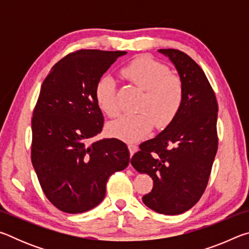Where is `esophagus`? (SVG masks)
<instances>
[{"label": "esophagus", "mask_w": 249, "mask_h": 249, "mask_svg": "<svg viewBox=\"0 0 249 249\" xmlns=\"http://www.w3.org/2000/svg\"><path fill=\"white\" fill-rule=\"evenodd\" d=\"M128 149H129V154H130V157H132V156L136 153L137 151V149H138V147L136 146V145H133V144H129L128 145Z\"/></svg>", "instance_id": "esophagus-1"}]
</instances>
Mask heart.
Wrapping results in <instances>:
<instances>
[{
  "instance_id": "b5f03b06",
  "label": "heart",
  "mask_w": 249,
  "mask_h": 249,
  "mask_svg": "<svg viewBox=\"0 0 249 249\" xmlns=\"http://www.w3.org/2000/svg\"><path fill=\"white\" fill-rule=\"evenodd\" d=\"M122 74L145 90V93L138 105L141 112L123 115L108 123V134L124 142H136L150 133L154 124L157 129L168 127L179 114L183 103L184 89L179 75L170 73L166 65L147 56L134 59L122 69ZM94 98L105 114H119L116 84L112 77L103 75L98 80Z\"/></svg>"
}]
</instances>
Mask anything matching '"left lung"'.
Returning <instances> with one entry per match:
<instances>
[{
    "instance_id": "obj_1",
    "label": "left lung",
    "mask_w": 249,
    "mask_h": 249,
    "mask_svg": "<svg viewBox=\"0 0 249 249\" xmlns=\"http://www.w3.org/2000/svg\"><path fill=\"white\" fill-rule=\"evenodd\" d=\"M169 57L183 83V103L175 121L140 145L130 163L154 180L142 202L155 212L176 215L190 210L205 191L215 158L217 101L201 67L178 49H159Z\"/></svg>"
}]
</instances>
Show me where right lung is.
I'll use <instances>...</instances> for the list:
<instances>
[{"mask_svg": "<svg viewBox=\"0 0 249 249\" xmlns=\"http://www.w3.org/2000/svg\"><path fill=\"white\" fill-rule=\"evenodd\" d=\"M126 52L81 49L67 54L44 80L32 119V163L45 196L62 212H87L102 202L108 177L125 169V142L89 144L104 117L94 88Z\"/></svg>", "mask_w": 249, "mask_h": 249, "instance_id": "right-lung-1", "label": "right lung"}]
</instances>
